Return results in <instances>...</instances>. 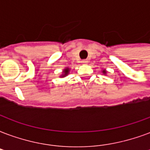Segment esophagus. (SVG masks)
Wrapping results in <instances>:
<instances>
[{"label":"esophagus","instance_id":"esophagus-1","mask_svg":"<svg viewBox=\"0 0 150 150\" xmlns=\"http://www.w3.org/2000/svg\"><path fill=\"white\" fill-rule=\"evenodd\" d=\"M82 63H83V64H86V63H88V60H82Z\"/></svg>","mask_w":150,"mask_h":150}]
</instances>
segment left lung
Instances as JSON below:
<instances>
[{
  "mask_svg": "<svg viewBox=\"0 0 150 150\" xmlns=\"http://www.w3.org/2000/svg\"><path fill=\"white\" fill-rule=\"evenodd\" d=\"M103 74H106V71H105V70H103Z\"/></svg>",
  "mask_w": 150,
  "mask_h": 150,
  "instance_id": "left-lung-1",
  "label": "left lung"
}]
</instances>
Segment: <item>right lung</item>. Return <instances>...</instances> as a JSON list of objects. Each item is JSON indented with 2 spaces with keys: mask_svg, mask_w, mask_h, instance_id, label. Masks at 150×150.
<instances>
[{
  "mask_svg": "<svg viewBox=\"0 0 150 150\" xmlns=\"http://www.w3.org/2000/svg\"><path fill=\"white\" fill-rule=\"evenodd\" d=\"M63 72H64V75H61V77H65L66 75H68V73H69V68H65L64 70L63 71Z\"/></svg>",
  "mask_w": 150,
  "mask_h": 150,
  "instance_id": "obj_1",
  "label": "right lung"
}]
</instances>
